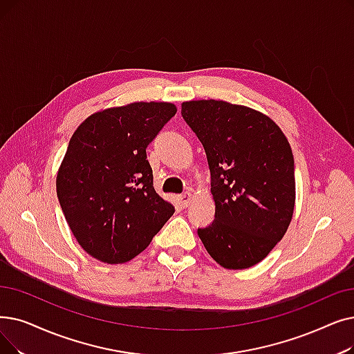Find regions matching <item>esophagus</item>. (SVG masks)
Instances as JSON below:
<instances>
[{
    "label": "esophagus",
    "instance_id": "esophagus-1",
    "mask_svg": "<svg viewBox=\"0 0 354 354\" xmlns=\"http://www.w3.org/2000/svg\"><path fill=\"white\" fill-rule=\"evenodd\" d=\"M178 199H179L180 205H182L183 208H187V207L191 204V201H192V194H191V192H185V194L179 195Z\"/></svg>",
    "mask_w": 354,
    "mask_h": 354
}]
</instances>
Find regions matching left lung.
<instances>
[{
	"mask_svg": "<svg viewBox=\"0 0 354 354\" xmlns=\"http://www.w3.org/2000/svg\"><path fill=\"white\" fill-rule=\"evenodd\" d=\"M182 117L203 143L215 218L198 236L225 269L257 265L282 240L295 207L294 155L263 113L217 100L182 102Z\"/></svg>",
	"mask_w": 354,
	"mask_h": 354,
	"instance_id": "8db88e82",
	"label": "left lung"
}]
</instances>
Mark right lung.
Wrapping results in <instances>:
<instances>
[{
  "label": "right lung",
  "mask_w": 354,
  "mask_h": 354,
  "mask_svg": "<svg viewBox=\"0 0 354 354\" xmlns=\"http://www.w3.org/2000/svg\"><path fill=\"white\" fill-rule=\"evenodd\" d=\"M175 114L172 102H131L89 115L72 134L56 192L76 241L100 262H129L174 215L153 188L146 147Z\"/></svg>",
  "instance_id": "obj_1"
}]
</instances>
